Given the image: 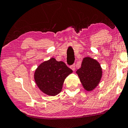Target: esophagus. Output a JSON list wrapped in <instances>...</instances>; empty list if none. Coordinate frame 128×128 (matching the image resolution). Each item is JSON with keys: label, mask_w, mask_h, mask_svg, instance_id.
Listing matches in <instances>:
<instances>
[{"label": "esophagus", "mask_w": 128, "mask_h": 128, "mask_svg": "<svg viewBox=\"0 0 128 128\" xmlns=\"http://www.w3.org/2000/svg\"><path fill=\"white\" fill-rule=\"evenodd\" d=\"M75 67H76V65H75L74 64H72V65L70 66V68H71L72 70H73V71L75 70Z\"/></svg>", "instance_id": "1"}]
</instances>
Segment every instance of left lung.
I'll list each match as a JSON object with an SVG mask.
<instances>
[{"label":"left lung","instance_id":"left-lung-1","mask_svg":"<svg viewBox=\"0 0 128 128\" xmlns=\"http://www.w3.org/2000/svg\"><path fill=\"white\" fill-rule=\"evenodd\" d=\"M85 90H92L99 84L102 72L100 65L97 61L86 57L81 64V67L77 70Z\"/></svg>","mask_w":128,"mask_h":128}]
</instances>
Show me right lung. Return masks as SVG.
Returning <instances> with one entry per match:
<instances>
[{
	"label": "right lung",
	"mask_w": 128,
	"mask_h": 128,
	"mask_svg": "<svg viewBox=\"0 0 128 128\" xmlns=\"http://www.w3.org/2000/svg\"><path fill=\"white\" fill-rule=\"evenodd\" d=\"M72 72L64 62L52 58L38 66L35 72L34 80L42 92L55 96L62 90L64 79Z\"/></svg>",
	"instance_id": "right-lung-1"
}]
</instances>
